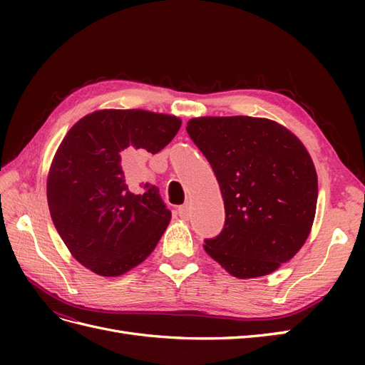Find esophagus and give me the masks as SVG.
<instances>
[{"label": "esophagus", "instance_id": "esophagus-1", "mask_svg": "<svg viewBox=\"0 0 365 365\" xmlns=\"http://www.w3.org/2000/svg\"><path fill=\"white\" fill-rule=\"evenodd\" d=\"M178 215H180L181 219H189V216H190V208H189V205L184 204V205L178 207Z\"/></svg>", "mask_w": 365, "mask_h": 365}]
</instances>
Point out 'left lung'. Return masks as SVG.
Masks as SVG:
<instances>
[{"label":"left lung","mask_w":365,"mask_h":365,"mask_svg":"<svg viewBox=\"0 0 365 365\" xmlns=\"http://www.w3.org/2000/svg\"><path fill=\"white\" fill-rule=\"evenodd\" d=\"M187 132L212 164L225 225L204 250L228 274L256 279L302 250L315 219L318 178L295 134L269 118L195 117Z\"/></svg>","instance_id":"left-lung-1"}]
</instances>
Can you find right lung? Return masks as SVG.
Segmentation results:
<instances>
[{"mask_svg": "<svg viewBox=\"0 0 365 365\" xmlns=\"http://www.w3.org/2000/svg\"><path fill=\"white\" fill-rule=\"evenodd\" d=\"M181 118L145 109H98L63 137L47 176L53 224L71 256L102 277H118L155 250L170 222L157 185L130 192L123 161L157 153Z\"/></svg>", "mask_w": 365, "mask_h": 365, "instance_id": "1", "label": "right lung"}]
</instances>
